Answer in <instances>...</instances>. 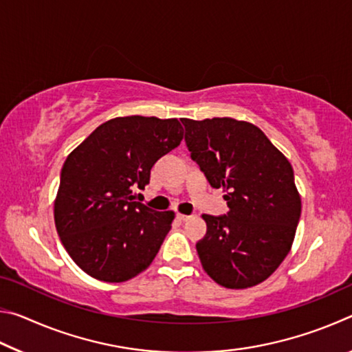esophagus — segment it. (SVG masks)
I'll return each instance as SVG.
<instances>
[{"mask_svg": "<svg viewBox=\"0 0 352 352\" xmlns=\"http://www.w3.org/2000/svg\"><path fill=\"white\" fill-rule=\"evenodd\" d=\"M178 220H182V222H186V220L190 219V216H186V214H178Z\"/></svg>", "mask_w": 352, "mask_h": 352, "instance_id": "34e87169", "label": "esophagus"}]
</instances>
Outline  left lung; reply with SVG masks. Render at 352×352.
Listing matches in <instances>:
<instances>
[{
  "mask_svg": "<svg viewBox=\"0 0 352 352\" xmlns=\"http://www.w3.org/2000/svg\"><path fill=\"white\" fill-rule=\"evenodd\" d=\"M190 158L212 188H222L230 211L204 214L197 243L204 270L226 289L265 281L289 254L301 216L294 169L254 124L233 118H183Z\"/></svg>",
  "mask_w": 352,
  "mask_h": 352,
  "instance_id": "obj_1",
  "label": "left lung"
}]
</instances>
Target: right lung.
<instances>
[{"label":"right lung","mask_w":352,"mask_h":352,"mask_svg":"<svg viewBox=\"0 0 352 352\" xmlns=\"http://www.w3.org/2000/svg\"><path fill=\"white\" fill-rule=\"evenodd\" d=\"M183 133L175 118H113L68 155L54 222L65 250L87 275L124 283L152 264L175 212L133 201V189H144L152 166L180 146Z\"/></svg>","instance_id":"right-lung-1"}]
</instances>
